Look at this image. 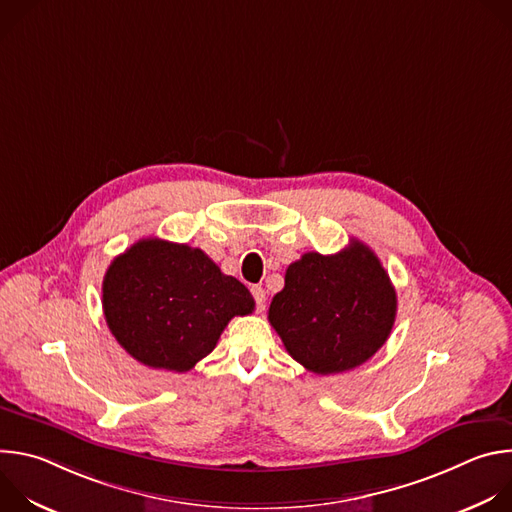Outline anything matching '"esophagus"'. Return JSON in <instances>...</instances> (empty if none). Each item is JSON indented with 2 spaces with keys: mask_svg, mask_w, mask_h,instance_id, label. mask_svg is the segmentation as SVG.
Masks as SVG:
<instances>
[{
  "mask_svg": "<svg viewBox=\"0 0 512 512\" xmlns=\"http://www.w3.org/2000/svg\"><path fill=\"white\" fill-rule=\"evenodd\" d=\"M251 294H253L255 302H257V308H259V310H265V300H267L265 289H263L261 285H255V287H251Z\"/></svg>",
  "mask_w": 512,
  "mask_h": 512,
  "instance_id": "34e87169",
  "label": "esophagus"
}]
</instances>
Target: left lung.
Wrapping results in <instances>:
<instances>
[{
    "instance_id": "1",
    "label": "left lung",
    "mask_w": 512,
    "mask_h": 512,
    "mask_svg": "<svg viewBox=\"0 0 512 512\" xmlns=\"http://www.w3.org/2000/svg\"><path fill=\"white\" fill-rule=\"evenodd\" d=\"M397 294L379 257L356 239L336 255L306 253L285 271L269 322L285 350L316 375L360 367L389 338Z\"/></svg>"
}]
</instances>
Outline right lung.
Returning a JSON list of instances; mask_svg holds the SVG:
<instances>
[{"label":"right lung","instance_id":"add662e5","mask_svg":"<svg viewBox=\"0 0 512 512\" xmlns=\"http://www.w3.org/2000/svg\"><path fill=\"white\" fill-rule=\"evenodd\" d=\"M255 310L249 289L200 249L141 239L103 279V312L115 340L141 364L190 371L235 316Z\"/></svg>","mask_w":512,"mask_h":512}]
</instances>
